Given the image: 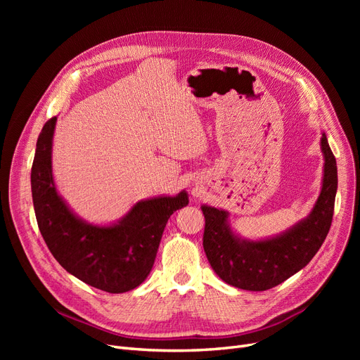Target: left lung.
I'll list each match as a JSON object with an SVG mask.
<instances>
[{"mask_svg": "<svg viewBox=\"0 0 360 360\" xmlns=\"http://www.w3.org/2000/svg\"><path fill=\"white\" fill-rule=\"evenodd\" d=\"M324 178L311 214L292 229L266 240L238 238L228 223V212L202 205L205 219L202 247L212 269L231 286L262 292L304 269L326 240L333 221L337 193V163L326 134L321 137Z\"/></svg>", "mask_w": 360, "mask_h": 360, "instance_id": "8db88e82", "label": "left lung"}]
</instances>
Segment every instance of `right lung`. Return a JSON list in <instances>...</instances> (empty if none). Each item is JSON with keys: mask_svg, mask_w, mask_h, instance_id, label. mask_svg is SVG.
<instances>
[{"mask_svg": "<svg viewBox=\"0 0 360 360\" xmlns=\"http://www.w3.org/2000/svg\"><path fill=\"white\" fill-rule=\"evenodd\" d=\"M55 122L56 117L41 131L30 175L34 214L44 240L53 258L86 285L109 293L136 289L153 267L169 217L188 204V194L139 201L112 226L83 221L71 213L53 184Z\"/></svg>", "mask_w": 360, "mask_h": 360, "instance_id": "obj_1", "label": "right lung"}]
</instances>
